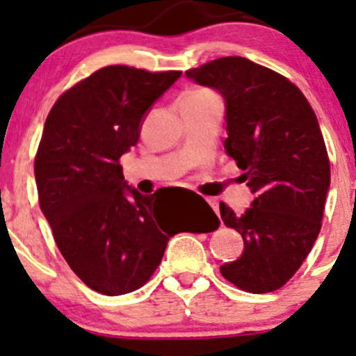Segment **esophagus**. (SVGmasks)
I'll list each match as a JSON object with an SVG mask.
<instances>
[{
	"mask_svg": "<svg viewBox=\"0 0 356 356\" xmlns=\"http://www.w3.org/2000/svg\"><path fill=\"white\" fill-rule=\"evenodd\" d=\"M207 202H209L210 203V207H211V209H213L215 210V213H220V209H218V202H217V200H213V198H210V200H207Z\"/></svg>",
	"mask_w": 356,
	"mask_h": 356,
	"instance_id": "34e87169",
	"label": "esophagus"
}]
</instances>
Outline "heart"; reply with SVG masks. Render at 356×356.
<instances>
[{"mask_svg":"<svg viewBox=\"0 0 356 356\" xmlns=\"http://www.w3.org/2000/svg\"><path fill=\"white\" fill-rule=\"evenodd\" d=\"M200 94H205V92H193V94L186 95V97H195V95H200Z\"/></svg>","mask_w":356,"mask_h":356,"instance_id":"obj_1","label":"heart"}]
</instances>
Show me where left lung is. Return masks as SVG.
<instances>
[{
    "label": "left lung",
    "mask_w": 356,
    "mask_h": 356,
    "mask_svg": "<svg viewBox=\"0 0 356 356\" xmlns=\"http://www.w3.org/2000/svg\"><path fill=\"white\" fill-rule=\"evenodd\" d=\"M225 101V153L243 171L254 202L242 215L220 203L223 223L243 238L227 281L254 294L279 289L311 252L321 230L330 161L316 114L277 72L243 57L211 60L185 72Z\"/></svg>",
    "instance_id": "8db88e82"
}]
</instances>
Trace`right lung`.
Instances as JSON below:
<instances>
[{"label": "right lung", "mask_w": 356, "mask_h": 356, "mask_svg": "<svg viewBox=\"0 0 356 356\" xmlns=\"http://www.w3.org/2000/svg\"><path fill=\"white\" fill-rule=\"evenodd\" d=\"M179 77L177 70L104 67L60 95L45 121L35 158L40 209L70 269L106 296L145 284L175 234L220 225L202 197L205 210L181 225L159 205L158 191L146 197L127 185L119 165L138 145L153 104Z\"/></svg>", "instance_id": "1"}]
</instances>
